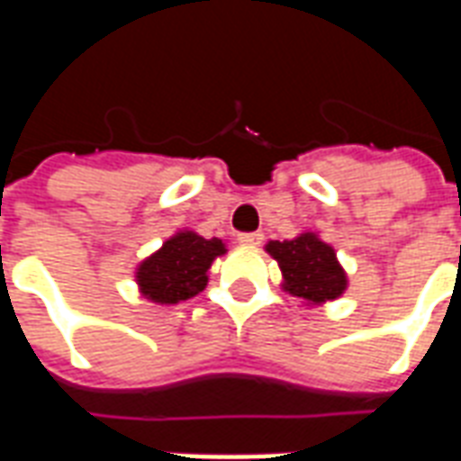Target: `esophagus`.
I'll use <instances>...</instances> for the list:
<instances>
[{"mask_svg": "<svg viewBox=\"0 0 461 461\" xmlns=\"http://www.w3.org/2000/svg\"><path fill=\"white\" fill-rule=\"evenodd\" d=\"M237 240H240V244H247V247H257L264 240V234L261 231H241Z\"/></svg>", "mask_w": 461, "mask_h": 461, "instance_id": "1", "label": "esophagus"}]
</instances>
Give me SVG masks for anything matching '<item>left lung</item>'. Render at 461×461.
Here are the masks:
<instances>
[{
  "label": "left lung",
  "instance_id": "8db88e82",
  "mask_svg": "<svg viewBox=\"0 0 461 461\" xmlns=\"http://www.w3.org/2000/svg\"><path fill=\"white\" fill-rule=\"evenodd\" d=\"M267 251L279 261L284 289L294 296L323 303L339 299L346 291V274L336 259V251L316 234L306 231L296 240L269 241Z\"/></svg>",
  "mask_w": 461,
  "mask_h": 461
}]
</instances>
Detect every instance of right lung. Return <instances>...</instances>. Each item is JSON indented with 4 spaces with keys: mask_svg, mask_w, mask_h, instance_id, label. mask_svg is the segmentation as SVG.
Returning <instances> with one entry per match:
<instances>
[{
    "mask_svg": "<svg viewBox=\"0 0 461 461\" xmlns=\"http://www.w3.org/2000/svg\"><path fill=\"white\" fill-rule=\"evenodd\" d=\"M221 240H204L194 231H180L138 267L142 296L155 303H177L197 296L207 286V269L224 254Z\"/></svg>",
    "mask_w": 461,
    "mask_h": 461,
    "instance_id": "add662e5",
    "label": "right lung"
}]
</instances>
